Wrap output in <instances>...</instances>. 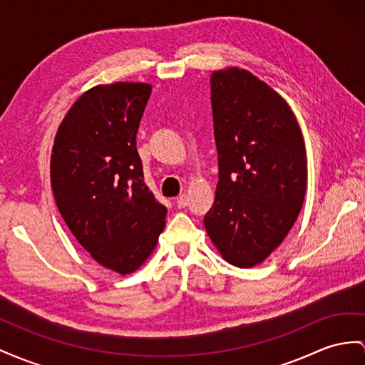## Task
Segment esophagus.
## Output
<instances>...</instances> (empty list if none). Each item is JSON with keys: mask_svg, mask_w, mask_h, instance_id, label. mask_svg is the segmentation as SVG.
<instances>
[{"mask_svg": "<svg viewBox=\"0 0 365 365\" xmlns=\"http://www.w3.org/2000/svg\"><path fill=\"white\" fill-rule=\"evenodd\" d=\"M175 205H177V207H179V208H185L186 205H188V195H186V194H180L179 197L175 199Z\"/></svg>", "mask_w": 365, "mask_h": 365, "instance_id": "esophagus-1", "label": "esophagus"}]
</instances>
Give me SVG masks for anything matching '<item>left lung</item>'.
<instances>
[{"label":"left lung","mask_w":365,"mask_h":365,"mask_svg":"<svg viewBox=\"0 0 365 365\" xmlns=\"http://www.w3.org/2000/svg\"><path fill=\"white\" fill-rule=\"evenodd\" d=\"M219 182L203 219L230 264L253 267L274 251L302 208L307 153L287 101L248 71L211 76Z\"/></svg>","instance_id":"8db88e82"}]
</instances>
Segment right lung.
<instances>
[{"mask_svg": "<svg viewBox=\"0 0 365 365\" xmlns=\"http://www.w3.org/2000/svg\"><path fill=\"white\" fill-rule=\"evenodd\" d=\"M151 86H96L73 103L55 135L51 182L61 217L98 264L133 273L153 253L166 207L143 182L137 130Z\"/></svg>", "mask_w": 365, "mask_h": 365, "instance_id": "right-lung-1", "label": "right lung"}]
</instances>
